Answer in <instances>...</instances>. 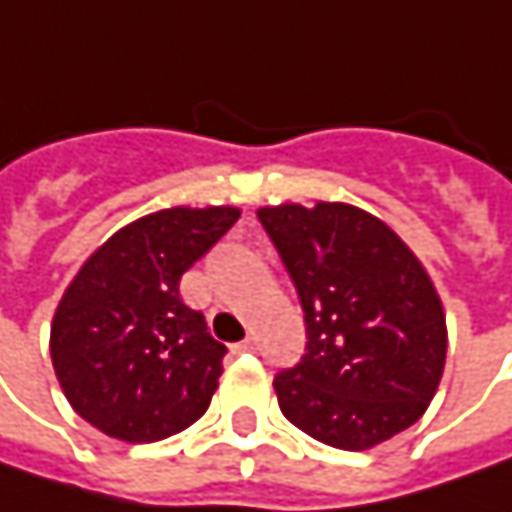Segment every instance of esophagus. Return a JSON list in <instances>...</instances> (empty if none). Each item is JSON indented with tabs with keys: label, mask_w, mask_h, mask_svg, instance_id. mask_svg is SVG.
I'll use <instances>...</instances> for the list:
<instances>
[{
	"label": "esophagus",
	"mask_w": 512,
	"mask_h": 512,
	"mask_svg": "<svg viewBox=\"0 0 512 512\" xmlns=\"http://www.w3.org/2000/svg\"><path fill=\"white\" fill-rule=\"evenodd\" d=\"M256 347H259V344H256V339H253V336H247L245 342L233 344V350H236V353H253Z\"/></svg>",
	"instance_id": "1"
}]
</instances>
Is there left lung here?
<instances>
[{
    "instance_id": "1",
    "label": "left lung",
    "mask_w": 512,
    "mask_h": 512,
    "mask_svg": "<svg viewBox=\"0 0 512 512\" xmlns=\"http://www.w3.org/2000/svg\"><path fill=\"white\" fill-rule=\"evenodd\" d=\"M305 310L307 353L273 387L290 424L370 450L422 419L442 382V299L402 239L362 207L256 210Z\"/></svg>"
}]
</instances>
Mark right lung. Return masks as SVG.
Returning <instances> with one entry per match:
<instances>
[{"label": "right lung", "instance_id": "obj_1", "mask_svg": "<svg viewBox=\"0 0 512 512\" xmlns=\"http://www.w3.org/2000/svg\"><path fill=\"white\" fill-rule=\"evenodd\" d=\"M239 207H168L116 230L73 276L50 325L70 407L110 439L182 433L213 399L227 347L179 296L182 273L239 219Z\"/></svg>", "mask_w": 512, "mask_h": 512}]
</instances>
